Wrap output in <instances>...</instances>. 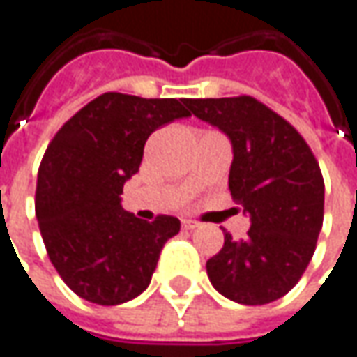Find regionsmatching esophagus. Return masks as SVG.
<instances>
[{
  "label": "esophagus",
  "mask_w": 357,
  "mask_h": 357,
  "mask_svg": "<svg viewBox=\"0 0 357 357\" xmlns=\"http://www.w3.org/2000/svg\"><path fill=\"white\" fill-rule=\"evenodd\" d=\"M183 227H185L187 231H190V229H197L199 223H197V221H192V219H183Z\"/></svg>",
  "instance_id": "1"
}]
</instances>
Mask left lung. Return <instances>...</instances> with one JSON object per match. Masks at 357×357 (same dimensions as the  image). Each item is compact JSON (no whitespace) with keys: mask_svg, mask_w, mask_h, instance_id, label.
Masks as SVG:
<instances>
[{"mask_svg":"<svg viewBox=\"0 0 357 357\" xmlns=\"http://www.w3.org/2000/svg\"><path fill=\"white\" fill-rule=\"evenodd\" d=\"M190 114L233 144L231 197L251 219L247 237L225 233L206 261L213 287L243 305H265L291 291L313 257L324 225V176L294 126L251 96L187 98Z\"/></svg>","mask_w":357,"mask_h":357,"instance_id":"8db88e82","label":"left lung"}]
</instances>
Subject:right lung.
Returning a JSON list of instances; mask_svg holds the SVG:
<instances>
[{"label":"right lung","instance_id":"1","mask_svg":"<svg viewBox=\"0 0 357 357\" xmlns=\"http://www.w3.org/2000/svg\"><path fill=\"white\" fill-rule=\"evenodd\" d=\"M190 116L185 98H140L106 92L52 138L38 170L36 217L47 257L82 299L118 305L151 283L165 243L181 221H140L120 205L156 128Z\"/></svg>","mask_w":357,"mask_h":357}]
</instances>
